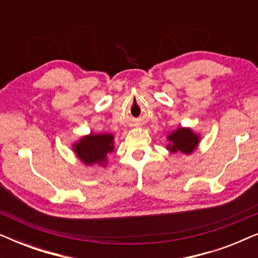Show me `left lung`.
Returning a JSON list of instances; mask_svg holds the SVG:
<instances>
[{"instance_id": "left-lung-1", "label": "left lung", "mask_w": 258, "mask_h": 258, "mask_svg": "<svg viewBox=\"0 0 258 258\" xmlns=\"http://www.w3.org/2000/svg\"><path fill=\"white\" fill-rule=\"evenodd\" d=\"M168 141L170 144H168L167 149L170 150V153H183L185 155L191 154L197 144L200 142L199 136L191 132L189 128H178L170 135H168Z\"/></svg>"}]
</instances>
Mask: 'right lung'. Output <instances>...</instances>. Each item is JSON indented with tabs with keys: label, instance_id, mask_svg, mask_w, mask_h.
Here are the masks:
<instances>
[{
	"label": "right lung",
	"instance_id": "right-lung-1",
	"mask_svg": "<svg viewBox=\"0 0 258 258\" xmlns=\"http://www.w3.org/2000/svg\"><path fill=\"white\" fill-rule=\"evenodd\" d=\"M74 150L84 164L98 163L104 165L107 155L114 150V135L98 134L84 136L74 146Z\"/></svg>",
	"mask_w": 258,
	"mask_h": 258
}]
</instances>
